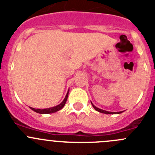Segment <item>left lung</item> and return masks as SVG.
<instances>
[{
    "mask_svg": "<svg viewBox=\"0 0 155 155\" xmlns=\"http://www.w3.org/2000/svg\"><path fill=\"white\" fill-rule=\"evenodd\" d=\"M91 105H92L93 108H94L95 110L98 111V112H99V113H105V114H120V113H123V112H108V111H105V110H103V109H98V108H97L96 106H94V105H93L92 102H91Z\"/></svg>",
    "mask_w": 155,
    "mask_h": 155,
    "instance_id": "1",
    "label": "left lung"
}]
</instances>
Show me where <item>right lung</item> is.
<instances>
[{
    "label": "right lung",
    "instance_id": "right-lung-1",
    "mask_svg": "<svg viewBox=\"0 0 155 155\" xmlns=\"http://www.w3.org/2000/svg\"><path fill=\"white\" fill-rule=\"evenodd\" d=\"M68 93H69V91H68L67 94H66L65 98H64V101L61 102V104H59L58 105H56V106H53V107L49 108V109H34V108L30 107V109L31 110H33L34 112L37 113H40V114H50V113H56L57 111L61 110V109H63L65 105L66 102H67V100H68Z\"/></svg>",
    "mask_w": 155,
    "mask_h": 155
}]
</instances>
